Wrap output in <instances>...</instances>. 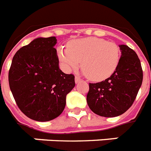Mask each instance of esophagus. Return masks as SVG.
<instances>
[{"mask_svg": "<svg viewBox=\"0 0 151 151\" xmlns=\"http://www.w3.org/2000/svg\"><path fill=\"white\" fill-rule=\"evenodd\" d=\"M81 80H82V78H81L80 77H78V76H76V77H75V81H76V83H79V82H80Z\"/></svg>", "mask_w": 151, "mask_h": 151, "instance_id": "34e87169", "label": "esophagus"}]
</instances>
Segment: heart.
Listing matches in <instances>:
<instances>
[{
	"label": "heart",
	"mask_w": 151,
	"mask_h": 151,
	"mask_svg": "<svg viewBox=\"0 0 151 151\" xmlns=\"http://www.w3.org/2000/svg\"><path fill=\"white\" fill-rule=\"evenodd\" d=\"M58 55L68 70L77 68L82 62L83 73L93 81H103L111 76L120 60L117 45L95 37L75 40L68 47H59Z\"/></svg>",
	"instance_id": "b5f03b06"
}]
</instances>
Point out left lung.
<instances>
[{"instance_id": "1", "label": "left lung", "mask_w": 151, "mask_h": 151, "mask_svg": "<svg viewBox=\"0 0 151 151\" xmlns=\"http://www.w3.org/2000/svg\"><path fill=\"white\" fill-rule=\"evenodd\" d=\"M121 57L117 68L104 81L89 83L86 100L90 109L104 117L125 113L135 100L143 81L137 55L127 45H119Z\"/></svg>"}]
</instances>
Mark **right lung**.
I'll return each mask as SVG.
<instances>
[{
    "label": "right lung",
    "mask_w": 151,
    "mask_h": 151,
    "mask_svg": "<svg viewBox=\"0 0 151 151\" xmlns=\"http://www.w3.org/2000/svg\"><path fill=\"white\" fill-rule=\"evenodd\" d=\"M55 37L38 38L14 55L8 81L21 111L36 121L58 117L65 106L66 95L74 88L75 76L58 68Z\"/></svg>",
    "instance_id": "add662e5"
}]
</instances>
